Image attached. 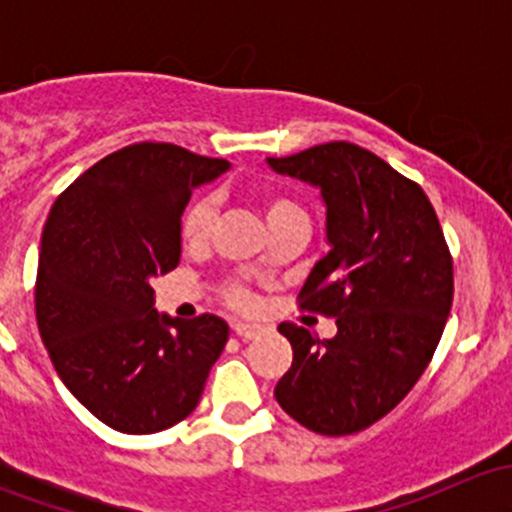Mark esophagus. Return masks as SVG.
I'll use <instances>...</instances> for the list:
<instances>
[{"mask_svg":"<svg viewBox=\"0 0 512 512\" xmlns=\"http://www.w3.org/2000/svg\"><path fill=\"white\" fill-rule=\"evenodd\" d=\"M235 334L240 339H255L260 334V324H250V322H235L232 324Z\"/></svg>","mask_w":512,"mask_h":512,"instance_id":"1","label":"esophagus"}]
</instances>
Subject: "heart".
Instances as JSON below:
<instances>
[{
  "mask_svg": "<svg viewBox=\"0 0 512 512\" xmlns=\"http://www.w3.org/2000/svg\"><path fill=\"white\" fill-rule=\"evenodd\" d=\"M262 210H265L267 225L277 223L282 218H292V215H304L294 200H289L287 195L272 193L262 200ZM215 223V203L213 198H198L183 215V240L188 245H203L208 240L210 230ZM227 299L237 307H245L250 302V292L242 285H230L227 287Z\"/></svg>",
  "mask_w": 512,
  "mask_h": 512,
  "instance_id": "heart-1",
  "label": "heart"
}]
</instances>
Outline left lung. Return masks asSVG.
Instances as JSON below:
<instances>
[{"label": "left lung", "instance_id": "left-lung-1", "mask_svg": "<svg viewBox=\"0 0 512 512\" xmlns=\"http://www.w3.org/2000/svg\"><path fill=\"white\" fill-rule=\"evenodd\" d=\"M267 165L322 195L329 252L299 299L302 309L337 317V334L322 342L280 324L294 356L275 399L309 431L349 436L389 414L426 371L451 312V252L426 193L354 143Z\"/></svg>", "mask_w": 512, "mask_h": 512}]
</instances>
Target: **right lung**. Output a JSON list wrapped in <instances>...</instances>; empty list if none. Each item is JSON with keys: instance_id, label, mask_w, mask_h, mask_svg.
<instances>
[{"instance_id": "right-lung-1", "label": "right lung", "mask_w": 512, "mask_h": 512, "mask_svg": "<svg viewBox=\"0 0 512 512\" xmlns=\"http://www.w3.org/2000/svg\"><path fill=\"white\" fill-rule=\"evenodd\" d=\"M230 170L173 143L111 153L56 198L39 247L36 324L66 389L121 433H156L198 406L225 319L160 314L151 280L180 262L190 193Z\"/></svg>"}]
</instances>
